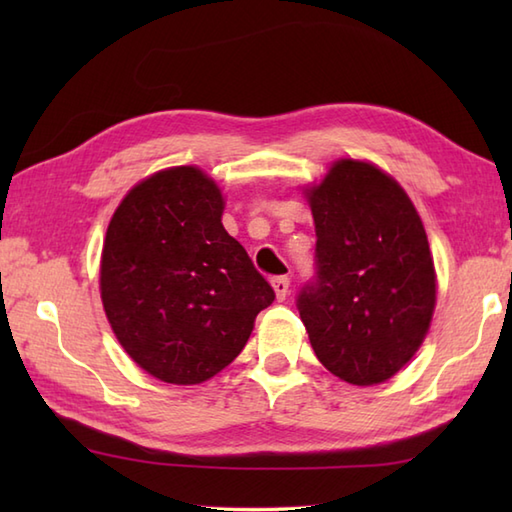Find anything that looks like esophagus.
Segmentation results:
<instances>
[{
  "label": "esophagus",
  "mask_w": 512,
  "mask_h": 512,
  "mask_svg": "<svg viewBox=\"0 0 512 512\" xmlns=\"http://www.w3.org/2000/svg\"><path fill=\"white\" fill-rule=\"evenodd\" d=\"M288 288H290V279L288 277H275L273 279V290L279 301H284L288 295Z\"/></svg>",
  "instance_id": "34e87169"
}]
</instances>
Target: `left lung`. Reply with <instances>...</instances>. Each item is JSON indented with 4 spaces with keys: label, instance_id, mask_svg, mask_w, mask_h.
<instances>
[{
    "label": "left lung",
    "instance_id": "left-lung-1",
    "mask_svg": "<svg viewBox=\"0 0 512 512\" xmlns=\"http://www.w3.org/2000/svg\"><path fill=\"white\" fill-rule=\"evenodd\" d=\"M317 273L297 310L325 369L378 385L418 352L436 308V270L416 206L369 162H334L308 191Z\"/></svg>",
    "mask_w": 512,
    "mask_h": 512
}]
</instances>
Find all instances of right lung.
Segmentation results:
<instances>
[{
  "label": "right lung",
  "mask_w": 512,
  "mask_h": 512,
  "mask_svg": "<svg viewBox=\"0 0 512 512\" xmlns=\"http://www.w3.org/2000/svg\"><path fill=\"white\" fill-rule=\"evenodd\" d=\"M224 200L198 167H171L125 195L107 226L103 308L125 352L173 385H198L235 361L275 301L222 226Z\"/></svg>",
  "instance_id": "add662e5"
}]
</instances>
